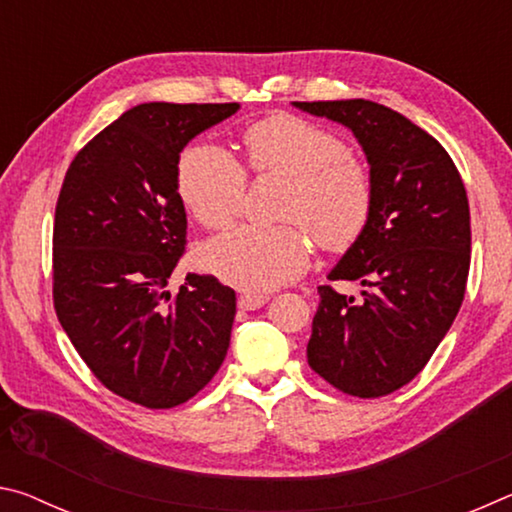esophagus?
Masks as SVG:
<instances>
[{
    "mask_svg": "<svg viewBox=\"0 0 512 512\" xmlns=\"http://www.w3.org/2000/svg\"><path fill=\"white\" fill-rule=\"evenodd\" d=\"M266 302H268V298L262 296V293H244V296H239L237 305H239V309H244V311H253V309L264 307Z\"/></svg>",
    "mask_w": 512,
    "mask_h": 512,
    "instance_id": "esophagus-1",
    "label": "esophagus"
}]
</instances>
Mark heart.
I'll list each match as a JSON object with an SVG mask.
<instances>
[{"mask_svg": "<svg viewBox=\"0 0 512 512\" xmlns=\"http://www.w3.org/2000/svg\"><path fill=\"white\" fill-rule=\"evenodd\" d=\"M241 144L250 171L289 178L280 212L289 221L241 223L212 239L201 253V264L212 275L244 291H271L307 268V232L329 253H343L363 237L375 205V185L368 164L350 153L339 135L316 121L277 112L248 124ZM176 185L189 214L216 230L239 214L248 176L230 151L198 142L180 155Z\"/></svg>", "mask_w": 512, "mask_h": 512, "instance_id": "obj_1", "label": "heart"}]
</instances>
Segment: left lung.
Returning a JSON list of instances; mask_svg holds the SVG:
<instances>
[{
  "label": "left lung",
  "mask_w": 512,
  "mask_h": 512,
  "mask_svg": "<svg viewBox=\"0 0 512 512\" xmlns=\"http://www.w3.org/2000/svg\"><path fill=\"white\" fill-rule=\"evenodd\" d=\"M348 126L366 151L375 205L363 237L318 287L307 361L341 393L381 397L427 366L461 309L470 273V203L454 160L420 126L375 101H293Z\"/></svg>",
  "instance_id": "8db88e82"
}]
</instances>
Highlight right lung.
<instances>
[{
	"label": "right lung",
	"instance_id": "add662e5",
	"mask_svg": "<svg viewBox=\"0 0 512 512\" xmlns=\"http://www.w3.org/2000/svg\"><path fill=\"white\" fill-rule=\"evenodd\" d=\"M239 103H142L76 153L54 219V309L103 386L146 409H173L221 368L235 291L214 275L167 282L185 255L176 171L187 142Z\"/></svg>",
	"mask_w": 512,
	"mask_h": 512
}]
</instances>
